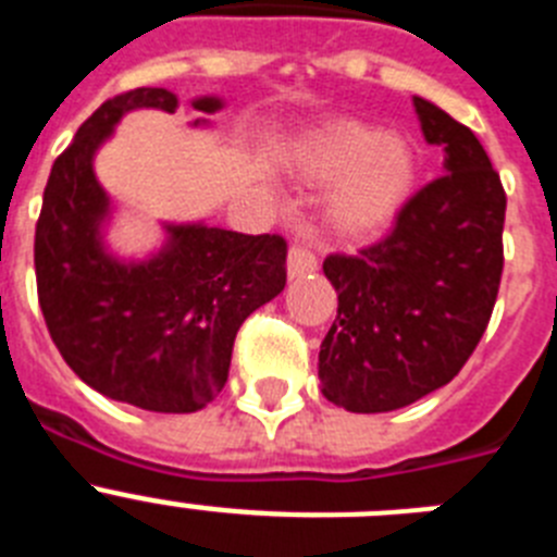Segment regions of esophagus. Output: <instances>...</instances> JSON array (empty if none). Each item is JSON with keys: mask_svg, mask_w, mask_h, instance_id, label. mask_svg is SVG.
<instances>
[{"mask_svg": "<svg viewBox=\"0 0 557 557\" xmlns=\"http://www.w3.org/2000/svg\"><path fill=\"white\" fill-rule=\"evenodd\" d=\"M318 270V259H314L312 250L307 245H293L287 253V273L289 278H301V275H309Z\"/></svg>", "mask_w": 557, "mask_h": 557, "instance_id": "1", "label": "esophagus"}]
</instances>
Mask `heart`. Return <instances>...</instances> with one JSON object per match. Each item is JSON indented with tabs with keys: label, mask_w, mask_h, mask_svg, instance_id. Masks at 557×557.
<instances>
[{
	"label": "heart",
	"mask_w": 557,
	"mask_h": 557,
	"mask_svg": "<svg viewBox=\"0 0 557 557\" xmlns=\"http://www.w3.org/2000/svg\"><path fill=\"white\" fill-rule=\"evenodd\" d=\"M309 184H332L326 220L343 236H371L398 218L416 184V156L398 136L354 120L329 122L298 147Z\"/></svg>",
	"instance_id": "heart-1"
}]
</instances>
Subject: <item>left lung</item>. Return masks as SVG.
Instances as JSON below:
<instances>
[{
	"label": "left lung",
	"instance_id": "left-lung-1",
	"mask_svg": "<svg viewBox=\"0 0 557 557\" xmlns=\"http://www.w3.org/2000/svg\"><path fill=\"white\" fill-rule=\"evenodd\" d=\"M412 106L424 139L444 147L446 175L407 200L385 239L323 262L337 318L318 376L348 412H391L449 385L499 293L508 206L499 172L469 127L424 97Z\"/></svg>",
	"mask_w": 557,
	"mask_h": 557
}]
</instances>
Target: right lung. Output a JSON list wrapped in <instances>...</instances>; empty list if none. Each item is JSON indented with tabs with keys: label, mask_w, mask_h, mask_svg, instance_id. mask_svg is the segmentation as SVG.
<instances>
[{
	"label": "right lung",
	"mask_w": 557,
	"mask_h": 557,
	"mask_svg": "<svg viewBox=\"0 0 557 557\" xmlns=\"http://www.w3.org/2000/svg\"><path fill=\"white\" fill-rule=\"evenodd\" d=\"M136 108L175 113L178 97L133 88L102 102L52 164L36 225L38 304L52 343L88 387L150 412H195L223 391L245 318L287 284V243L166 223L164 245L147 259L113 253V206L95 156ZM191 108L218 113L223 100L198 97Z\"/></svg>",
	"instance_id": "1"
}]
</instances>
